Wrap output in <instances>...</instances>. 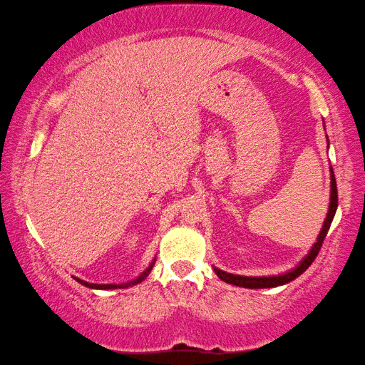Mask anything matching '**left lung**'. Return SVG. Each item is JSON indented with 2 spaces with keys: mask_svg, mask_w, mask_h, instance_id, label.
<instances>
[{
  "mask_svg": "<svg viewBox=\"0 0 365 365\" xmlns=\"http://www.w3.org/2000/svg\"><path fill=\"white\" fill-rule=\"evenodd\" d=\"M329 141V138H327ZM330 206H329V212H327V219L324 220L322 230H320L317 242L312 245L311 251L307 252V256L302 259V261L296 265L294 269L289 272H285L282 275H272V277H245V275H235V274H227V272L220 270L217 267H214V272L217 274L220 280H224L225 283H230V285L235 287H243V288H275L280 285H285V283L294 280L296 277H299L302 272H304L309 265L312 264L314 259L317 257L320 248H322V243L327 237V232L331 225V220L335 217L336 207H338V191H336V180H335V174H333V169L330 168Z\"/></svg>",
  "mask_w": 365,
  "mask_h": 365,
  "instance_id": "left-lung-1",
  "label": "left lung"
}]
</instances>
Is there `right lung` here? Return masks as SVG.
<instances>
[{
  "label": "right lung",
  "mask_w": 365,
  "mask_h": 365,
  "mask_svg": "<svg viewBox=\"0 0 365 365\" xmlns=\"http://www.w3.org/2000/svg\"><path fill=\"white\" fill-rule=\"evenodd\" d=\"M154 262H156V259H154V261L150 264V267H148L145 272H141V275H138L137 279L135 280H130V282H127V283H120V285H98V283H88V282H85V280H80V279H77V277H73V279H76L80 285H83V287H88V288H93V289H115V288H128V287H133V285H137V283H141L143 282L148 275H150V272H151V269H153V265H154Z\"/></svg>",
  "instance_id": "add662e5"
}]
</instances>
